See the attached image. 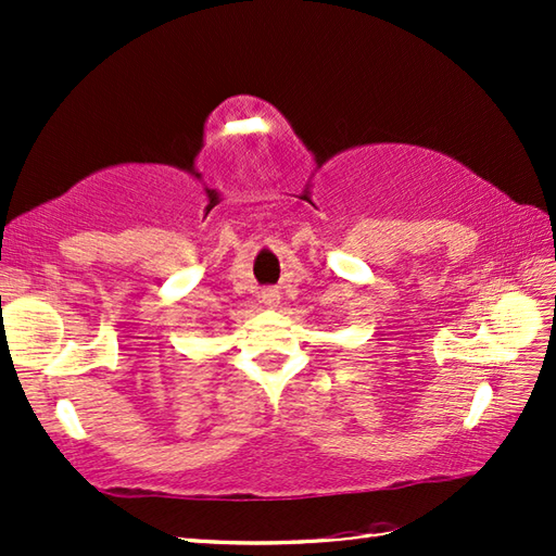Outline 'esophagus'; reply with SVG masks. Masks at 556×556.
Segmentation results:
<instances>
[{"mask_svg":"<svg viewBox=\"0 0 556 556\" xmlns=\"http://www.w3.org/2000/svg\"><path fill=\"white\" fill-rule=\"evenodd\" d=\"M262 302L266 304V307H278V302H280L278 288H266V290L262 292Z\"/></svg>","mask_w":556,"mask_h":556,"instance_id":"1","label":"esophagus"}]
</instances>
